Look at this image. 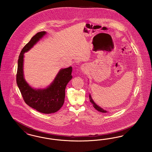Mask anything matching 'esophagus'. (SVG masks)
<instances>
[{
    "label": "esophagus",
    "instance_id": "esophagus-1",
    "mask_svg": "<svg viewBox=\"0 0 152 152\" xmlns=\"http://www.w3.org/2000/svg\"><path fill=\"white\" fill-rule=\"evenodd\" d=\"M81 69L83 72H86L87 70V65H84V64L81 65Z\"/></svg>",
    "mask_w": 152,
    "mask_h": 152
}]
</instances>
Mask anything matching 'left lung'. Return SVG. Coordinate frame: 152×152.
<instances>
[{
    "instance_id": "obj_1",
    "label": "left lung",
    "mask_w": 152,
    "mask_h": 152,
    "mask_svg": "<svg viewBox=\"0 0 152 152\" xmlns=\"http://www.w3.org/2000/svg\"><path fill=\"white\" fill-rule=\"evenodd\" d=\"M89 100H90V102L93 104L94 107V108L96 109L97 110H98L99 112H102V113H107V110H105L101 108V107H100L99 105H97L94 102V101L93 100V99H92V97H91V94H89Z\"/></svg>"
}]
</instances>
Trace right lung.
Here are the masks:
<instances>
[{
  "instance_id": "obj_1",
  "label": "right lung",
  "mask_w": 152,
  "mask_h": 152,
  "mask_svg": "<svg viewBox=\"0 0 152 152\" xmlns=\"http://www.w3.org/2000/svg\"><path fill=\"white\" fill-rule=\"evenodd\" d=\"M46 34L42 31L37 33L22 49L18 61L16 83L25 102L30 107L45 114L58 111L63 106L65 99V90L68 82L72 79V68L61 69L51 84L44 89H34L24 77V53L28 52Z\"/></svg>"
}]
</instances>
